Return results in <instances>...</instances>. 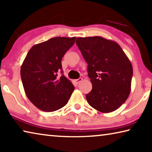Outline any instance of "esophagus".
Returning a JSON list of instances; mask_svg holds the SVG:
<instances>
[{"instance_id": "34e87169", "label": "esophagus", "mask_w": 152, "mask_h": 152, "mask_svg": "<svg viewBox=\"0 0 152 152\" xmlns=\"http://www.w3.org/2000/svg\"><path fill=\"white\" fill-rule=\"evenodd\" d=\"M82 78H80L78 79L74 80V82H75V83H76V84H79L80 82H82Z\"/></svg>"}]
</instances>
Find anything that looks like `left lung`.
<instances>
[{
  "label": "left lung",
  "mask_w": 152,
  "mask_h": 152,
  "mask_svg": "<svg viewBox=\"0 0 152 152\" xmlns=\"http://www.w3.org/2000/svg\"><path fill=\"white\" fill-rule=\"evenodd\" d=\"M76 45L88 64L92 91L88 104L102 113H110L124 103L131 92L133 67L117 42L100 36L77 37Z\"/></svg>",
  "instance_id": "obj_1"
}]
</instances>
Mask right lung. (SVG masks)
Here are the masks:
<instances>
[{"label": "right lung", "instance_id": "1", "mask_svg": "<svg viewBox=\"0 0 152 152\" xmlns=\"http://www.w3.org/2000/svg\"><path fill=\"white\" fill-rule=\"evenodd\" d=\"M76 37H56L34 45L20 68L25 94L38 109L52 112L68 103L74 86L64 75L61 59L75 43ZM62 73V70H61Z\"/></svg>", "mask_w": 152, "mask_h": 152}]
</instances>
